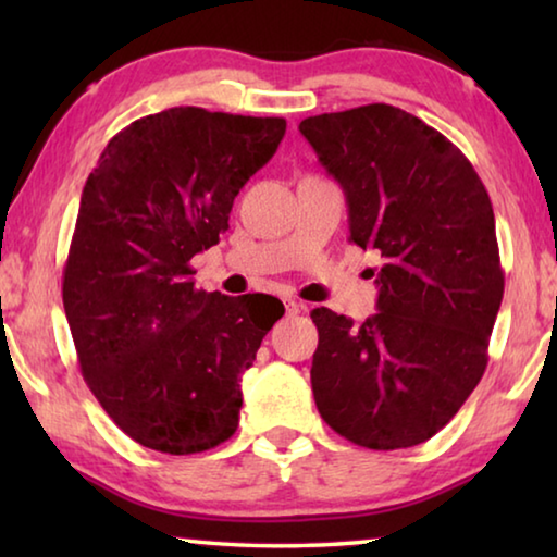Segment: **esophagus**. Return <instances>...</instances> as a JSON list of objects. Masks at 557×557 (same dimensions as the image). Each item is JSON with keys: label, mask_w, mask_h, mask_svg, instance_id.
I'll list each match as a JSON object with an SVG mask.
<instances>
[{"label": "esophagus", "mask_w": 557, "mask_h": 557, "mask_svg": "<svg viewBox=\"0 0 557 557\" xmlns=\"http://www.w3.org/2000/svg\"><path fill=\"white\" fill-rule=\"evenodd\" d=\"M285 309H287L289 317H295V314H299L301 305H299V301H295V299H285Z\"/></svg>", "instance_id": "esophagus-1"}]
</instances>
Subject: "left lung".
Here are the masks:
<instances>
[{
  "label": "left lung",
  "instance_id": "left-lung-1",
  "mask_svg": "<svg viewBox=\"0 0 557 557\" xmlns=\"http://www.w3.org/2000/svg\"><path fill=\"white\" fill-rule=\"evenodd\" d=\"M344 188L348 240L381 268L379 312L354 319L317 307V410L369 449L420 445L482 381L504 297L494 209L482 178L445 135L373 102L299 122Z\"/></svg>",
  "mask_w": 557,
  "mask_h": 557
}]
</instances>
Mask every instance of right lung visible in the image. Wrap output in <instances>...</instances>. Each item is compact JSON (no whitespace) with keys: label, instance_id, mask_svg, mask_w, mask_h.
I'll list each match as a JSON object with an SVG mask.
<instances>
[{"label":"right lung","instance_id":"add662e5","mask_svg":"<svg viewBox=\"0 0 557 557\" xmlns=\"http://www.w3.org/2000/svg\"><path fill=\"white\" fill-rule=\"evenodd\" d=\"M285 129L169 108L117 132L83 186L65 319L88 388L143 447L196 455L238 428L240 379L285 307L196 289L188 260L228 231L235 196Z\"/></svg>","mask_w":557,"mask_h":557}]
</instances>
